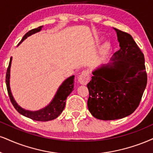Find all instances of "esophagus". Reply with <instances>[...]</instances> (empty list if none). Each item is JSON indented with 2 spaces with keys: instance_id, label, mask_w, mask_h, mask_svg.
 <instances>
[{
  "instance_id": "34e87169",
  "label": "esophagus",
  "mask_w": 153,
  "mask_h": 153,
  "mask_svg": "<svg viewBox=\"0 0 153 153\" xmlns=\"http://www.w3.org/2000/svg\"><path fill=\"white\" fill-rule=\"evenodd\" d=\"M90 79V74L88 71H84L80 74L78 77V81L81 84L86 85L88 84Z\"/></svg>"
}]
</instances>
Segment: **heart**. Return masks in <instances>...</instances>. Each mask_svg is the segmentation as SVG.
Here are the masks:
<instances>
[{"label": "heart", "mask_w": 153, "mask_h": 153, "mask_svg": "<svg viewBox=\"0 0 153 153\" xmlns=\"http://www.w3.org/2000/svg\"><path fill=\"white\" fill-rule=\"evenodd\" d=\"M107 47H108V46H107V45H105L104 46H103V48H104V49H106Z\"/></svg>", "instance_id": "obj_1"}]
</instances>
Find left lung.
Here are the masks:
<instances>
[{
    "label": "left lung",
    "mask_w": 153,
    "mask_h": 153,
    "mask_svg": "<svg viewBox=\"0 0 153 153\" xmlns=\"http://www.w3.org/2000/svg\"><path fill=\"white\" fill-rule=\"evenodd\" d=\"M120 49L111 62L94 70L87 105L98 119H120L134 112L147 85L144 54L130 34L114 28Z\"/></svg>",
    "instance_id": "left-lung-1"
}]
</instances>
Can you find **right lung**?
<instances>
[{"instance_id":"obj_1","label":"right lung","mask_w":153,"mask_h":153,"mask_svg":"<svg viewBox=\"0 0 153 153\" xmlns=\"http://www.w3.org/2000/svg\"><path fill=\"white\" fill-rule=\"evenodd\" d=\"M42 27V26H39L38 27L35 28V29H33L29 32H27L24 35L23 37H22V39L18 44V45L22 41L27 38V37L30 36V35H33V34L38 33V32L40 31ZM11 62H12V57L10 58L8 67H7V69L6 76H5V83H6L7 93H8V96L10 97V101L13 105V106H14V108L17 110V111L18 113H20V114H22V116L27 117V118L34 120H37V121H48V120H52L53 119H55L56 118H57L62 114L64 108H65L66 104V99H67V97L74 90V76L73 75V76L69 77V78H67L65 82L62 83L61 86L58 88L54 99L50 103V104L47 105L46 107L36 111L25 110V109L21 108L16 103V101H15L14 98L13 97L12 94H11L10 88V71Z\"/></svg>"}]
</instances>
